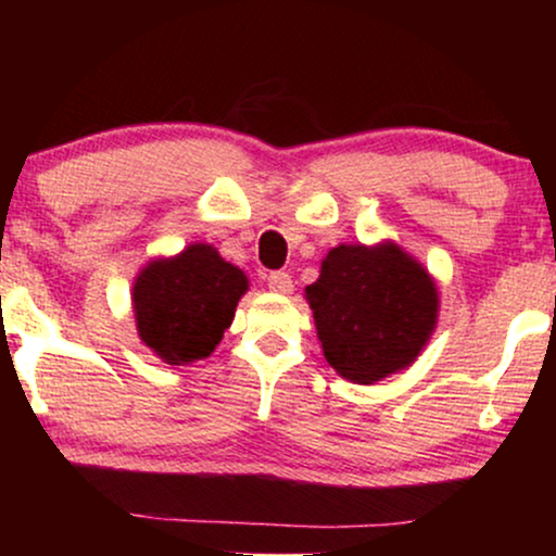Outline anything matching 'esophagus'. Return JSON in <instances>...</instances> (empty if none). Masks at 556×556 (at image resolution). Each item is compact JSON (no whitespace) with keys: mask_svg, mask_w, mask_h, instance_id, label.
I'll list each match as a JSON object with an SVG mask.
<instances>
[{"mask_svg":"<svg viewBox=\"0 0 556 556\" xmlns=\"http://www.w3.org/2000/svg\"><path fill=\"white\" fill-rule=\"evenodd\" d=\"M268 288L273 293L288 295L293 291V280H291V276H288V273L276 270V273H270V276H268Z\"/></svg>","mask_w":556,"mask_h":556,"instance_id":"obj_1","label":"esophagus"}]
</instances>
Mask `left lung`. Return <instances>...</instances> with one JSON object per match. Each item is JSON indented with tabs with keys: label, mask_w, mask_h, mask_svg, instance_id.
I'll list each match as a JSON object with an SVG mask.
<instances>
[{
	"label": "left lung",
	"mask_w": 556,
	"mask_h": 556,
	"mask_svg": "<svg viewBox=\"0 0 556 556\" xmlns=\"http://www.w3.org/2000/svg\"><path fill=\"white\" fill-rule=\"evenodd\" d=\"M303 293L326 362L354 384L407 369L438 326L435 278L392 240L331 248Z\"/></svg>",
	"instance_id": "8db88e82"
}]
</instances>
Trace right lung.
Returning <instances> with one entry per match:
<instances>
[{
  "label": "right lung",
  "mask_w": 556,
  "mask_h": 556,
  "mask_svg": "<svg viewBox=\"0 0 556 556\" xmlns=\"http://www.w3.org/2000/svg\"><path fill=\"white\" fill-rule=\"evenodd\" d=\"M245 293L248 276L238 265L207 242H192L139 270L131 288L136 331L164 364L187 367L215 352Z\"/></svg>",
  "instance_id": "1"
}]
</instances>
